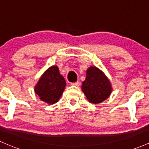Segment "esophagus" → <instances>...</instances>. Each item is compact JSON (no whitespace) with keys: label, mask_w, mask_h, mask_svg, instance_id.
<instances>
[{"label":"esophagus","mask_w":149,"mask_h":149,"mask_svg":"<svg viewBox=\"0 0 149 149\" xmlns=\"http://www.w3.org/2000/svg\"><path fill=\"white\" fill-rule=\"evenodd\" d=\"M71 85V86H80V85H81V83H80V82L72 83Z\"/></svg>","instance_id":"1"}]
</instances>
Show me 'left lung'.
<instances>
[{"mask_svg":"<svg viewBox=\"0 0 149 149\" xmlns=\"http://www.w3.org/2000/svg\"><path fill=\"white\" fill-rule=\"evenodd\" d=\"M88 100L93 104H99L107 99L112 87L104 73L96 66H90L86 71V80L81 87Z\"/></svg>","mask_w":149,"mask_h":149,"instance_id":"1","label":"left lung"}]
</instances>
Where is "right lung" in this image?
I'll return each instance as SVG.
<instances>
[{"label": "right lung", "mask_w": 149, "mask_h": 149, "mask_svg": "<svg viewBox=\"0 0 149 149\" xmlns=\"http://www.w3.org/2000/svg\"><path fill=\"white\" fill-rule=\"evenodd\" d=\"M66 81L56 65L50 66L41 76L35 86V93L41 100L48 104L56 103L63 94Z\"/></svg>", "instance_id": "add662e5"}]
</instances>
